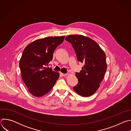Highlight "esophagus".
Returning <instances> with one entry per match:
<instances>
[{
  "mask_svg": "<svg viewBox=\"0 0 131 131\" xmlns=\"http://www.w3.org/2000/svg\"><path fill=\"white\" fill-rule=\"evenodd\" d=\"M67 73H62V72H60V75L62 76V77H64V76H67Z\"/></svg>",
  "mask_w": 131,
  "mask_h": 131,
  "instance_id": "1",
  "label": "esophagus"
}]
</instances>
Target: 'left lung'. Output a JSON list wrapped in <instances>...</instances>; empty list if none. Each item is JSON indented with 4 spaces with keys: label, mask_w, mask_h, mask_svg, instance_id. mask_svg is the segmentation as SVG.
<instances>
[{
    "label": "left lung",
    "mask_w": 131,
    "mask_h": 131,
    "mask_svg": "<svg viewBox=\"0 0 131 131\" xmlns=\"http://www.w3.org/2000/svg\"><path fill=\"white\" fill-rule=\"evenodd\" d=\"M65 40L70 43L79 62L84 64L80 72H76L78 83L73 89L82 96L88 97L99 88L107 70L106 54L100 46L89 37L69 35Z\"/></svg>",
    "instance_id": "8db88e82"
}]
</instances>
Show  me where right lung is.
<instances>
[{
	"label": "right lung",
	"mask_w": 131,
	"mask_h": 131,
	"mask_svg": "<svg viewBox=\"0 0 131 131\" xmlns=\"http://www.w3.org/2000/svg\"><path fill=\"white\" fill-rule=\"evenodd\" d=\"M65 36L48 37L36 40L24 50L19 66L23 80L32 95L41 97L49 92L60 76L59 72L46 67L53 52Z\"/></svg>",
	"instance_id": "obj_1"
}]
</instances>
